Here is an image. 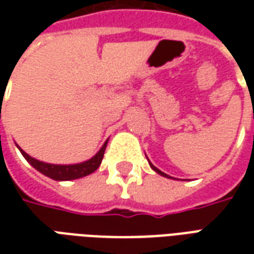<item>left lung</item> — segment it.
Wrapping results in <instances>:
<instances>
[{"mask_svg": "<svg viewBox=\"0 0 254 254\" xmlns=\"http://www.w3.org/2000/svg\"><path fill=\"white\" fill-rule=\"evenodd\" d=\"M147 159H148V158H147ZM148 163H149V166H151V169H152V170H154L155 173H158V174H160V176H162V177H166V178H173V177L167 176V174H166V173H163V171H160L159 169H158V167H155V166L152 165V163H151L149 160H148Z\"/></svg>", "mask_w": 254, "mask_h": 254, "instance_id": "8db88e82", "label": "left lung"}]
</instances>
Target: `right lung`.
I'll return each mask as SVG.
<instances>
[{
    "label": "right lung",
    "mask_w": 254,
    "mask_h": 254,
    "mask_svg": "<svg viewBox=\"0 0 254 254\" xmlns=\"http://www.w3.org/2000/svg\"><path fill=\"white\" fill-rule=\"evenodd\" d=\"M106 145H107V140L102 145V148L91 159L81 162V163H74V165H53V163H46V162H42V160H38L30 156L27 152H24L23 149L20 148L19 145H17V148L20 149V152L27 159V162L34 169L42 173L43 176L49 177V178H52L54 181H72V180H77V178H81V177L92 174L99 167L100 163H102V159H103V155H105Z\"/></svg>",
    "instance_id": "1"
}]
</instances>
